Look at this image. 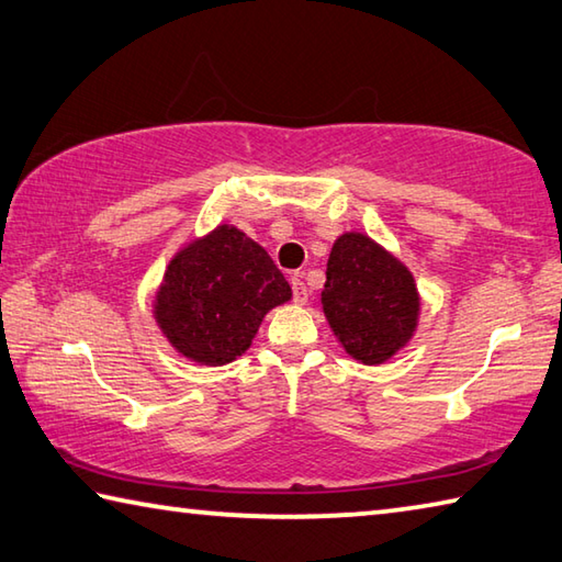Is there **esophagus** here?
I'll return each mask as SVG.
<instances>
[{"label":"esophagus","instance_id":"34e87169","mask_svg":"<svg viewBox=\"0 0 562 562\" xmlns=\"http://www.w3.org/2000/svg\"><path fill=\"white\" fill-rule=\"evenodd\" d=\"M290 288H292V300L294 302H297V304L307 302L310 290H307V284H304V280L300 278V274H294V278L290 280Z\"/></svg>","mask_w":562,"mask_h":562}]
</instances>
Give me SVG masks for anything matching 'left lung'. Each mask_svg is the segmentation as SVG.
<instances>
[{
  "label": "left lung",
  "instance_id": "8db88e82",
  "mask_svg": "<svg viewBox=\"0 0 562 562\" xmlns=\"http://www.w3.org/2000/svg\"><path fill=\"white\" fill-rule=\"evenodd\" d=\"M322 302L344 349L363 363H383L405 346L420 310L413 274L361 233L334 243Z\"/></svg>",
  "mask_w": 562,
  "mask_h": 562
}]
</instances>
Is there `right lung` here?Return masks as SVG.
<instances>
[{"label":"right lung","mask_w":562,"mask_h":562,"mask_svg":"<svg viewBox=\"0 0 562 562\" xmlns=\"http://www.w3.org/2000/svg\"><path fill=\"white\" fill-rule=\"evenodd\" d=\"M292 290L258 243L218 226L169 262L157 292V322L191 361L223 366L248 349L262 316Z\"/></svg>","instance_id":"add662e5"}]
</instances>
